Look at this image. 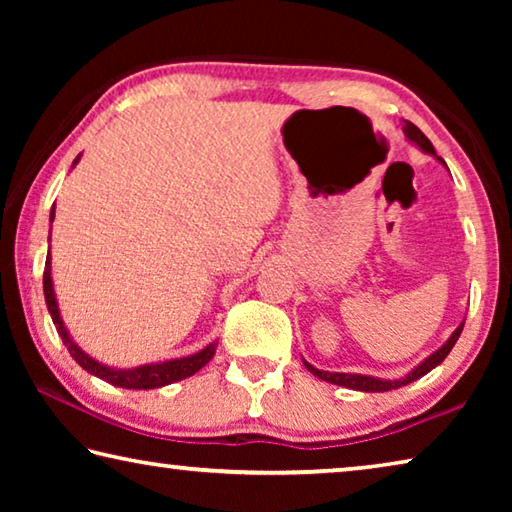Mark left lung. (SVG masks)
<instances>
[{"label":"left lung","instance_id":"1","mask_svg":"<svg viewBox=\"0 0 512 512\" xmlns=\"http://www.w3.org/2000/svg\"><path fill=\"white\" fill-rule=\"evenodd\" d=\"M404 133L406 137H409L411 142H415L420 146L422 151H427L431 155H436V151H433V144L427 140V135H424L418 126L411 124V121H404ZM440 162H443V158H438ZM463 332V323L456 327V332L449 336V341L440 348L438 352H433L429 359H424L418 368H415L413 372H409V375L402 377V379H393V381H386V379H375V377H366V375H348V372H325V370H318L311 366V363L305 361L307 370L311 372V375H316L318 379H325L329 381V384H336V386H345V388H352V391H366V393H381V391H393V388H402L406 384H411V381L420 379L422 375H427L429 370H433L438 366V363H443L445 357L449 352H452V348L458 341V336H461Z\"/></svg>","mask_w":512,"mask_h":512}]
</instances>
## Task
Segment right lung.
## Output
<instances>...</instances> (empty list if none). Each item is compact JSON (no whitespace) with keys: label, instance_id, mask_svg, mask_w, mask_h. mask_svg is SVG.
Wrapping results in <instances>:
<instances>
[{"label":"right lung","instance_id":"add662e5","mask_svg":"<svg viewBox=\"0 0 512 512\" xmlns=\"http://www.w3.org/2000/svg\"><path fill=\"white\" fill-rule=\"evenodd\" d=\"M79 160H81V155H76L74 164ZM51 221H54V210H51ZM42 287H45V300H47V309L51 314V320H54L60 339H63V343L67 345L69 354H72L74 361L79 363L81 368L92 372V375H97L103 381H108V384H112V386L135 388V391H142V388L167 386V384H173V381L192 377L194 372L201 370L205 363L214 357V352H216V343H210L205 350L192 354V357L173 359V361H164V363H149V366H140V368H133V370L108 368V366H103V363L88 357V354H85L79 348V345L69 339L63 320H60L58 302H56V296H54V284H51V259L49 257H47V264H45V275H42Z\"/></svg>","mask_w":512,"mask_h":512}]
</instances>
